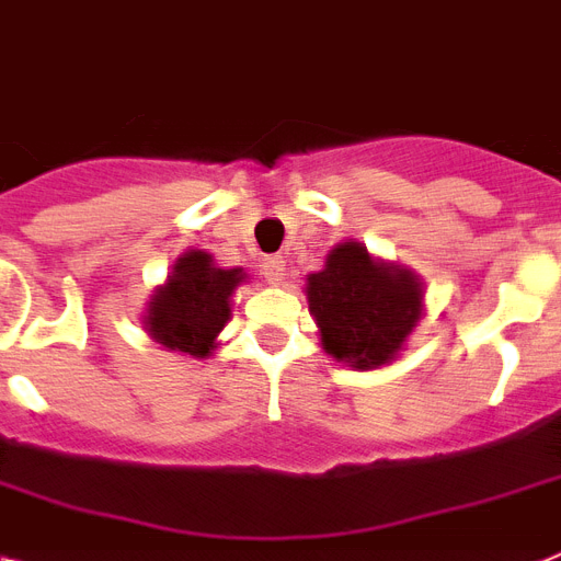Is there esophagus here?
<instances>
[{
	"label": "esophagus",
	"instance_id": "34e87169",
	"mask_svg": "<svg viewBox=\"0 0 561 561\" xmlns=\"http://www.w3.org/2000/svg\"><path fill=\"white\" fill-rule=\"evenodd\" d=\"M286 275V261L280 257V254H275V257H266L263 261V277L266 280H272V284H280Z\"/></svg>",
	"mask_w": 561,
	"mask_h": 561
}]
</instances>
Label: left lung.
Segmentation results:
<instances>
[{
  "label": "left lung",
  "mask_w": 561,
  "mask_h": 561,
  "mask_svg": "<svg viewBox=\"0 0 561 561\" xmlns=\"http://www.w3.org/2000/svg\"><path fill=\"white\" fill-rule=\"evenodd\" d=\"M309 312L323 350L350 367L373 369L401 350L421 314L413 272L381 266L360 243H341L321 272L307 277Z\"/></svg>",
  "instance_id": "8db88e82"
}]
</instances>
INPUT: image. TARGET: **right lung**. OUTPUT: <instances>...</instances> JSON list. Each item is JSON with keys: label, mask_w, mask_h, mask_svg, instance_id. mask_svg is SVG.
Returning <instances> with one entry per match:
<instances>
[{"label": "right lung", "mask_w": 561, "mask_h": 561, "mask_svg": "<svg viewBox=\"0 0 561 561\" xmlns=\"http://www.w3.org/2000/svg\"><path fill=\"white\" fill-rule=\"evenodd\" d=\"M240 280V270H217L206 252H186L174 263L169 284L151 298L148 332L169 350L206 358L229 321V298Z\"/></svg>", "instance_id": "1"}]
</instances>
